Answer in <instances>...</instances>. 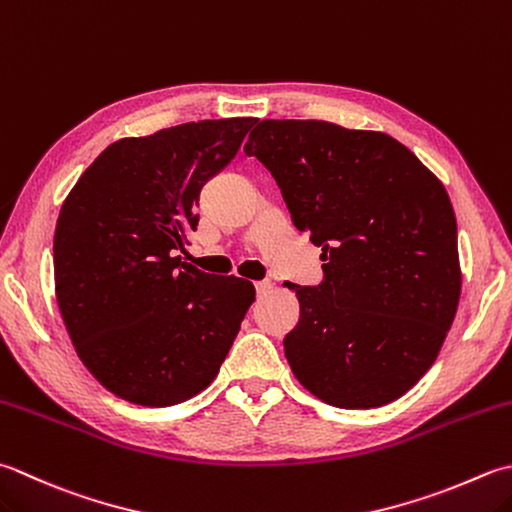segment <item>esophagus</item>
Masks as SVG:
<instances>
[{"label":"esophagus","instance_id":"1","mask_svg":"<svg viewBox=\"0 0 512 512\" xmlns=\"http://www.w3.org/2000/svg\"><path fill=\"white\" fill-rule=\"evenodd\" d=\"M270 288H273V284H270L268 279H264V282H255L257 295H266V293H270Z\"/></svg>","mask_w":512,"mask_h":512}]
</instances>
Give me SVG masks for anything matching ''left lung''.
Returning <instances> with one entry per match:
<instances>
[{
    "mask_svg": "<svg viewBox=\"0 0 512 512\" xmlns=\"http://www.w3.org/2000/svg\"><path fill=\"white\" fill-rule=\"evenodd\" d=\"M244 153L322 246L324 282L288 286L299 324L284 353L299 384L337 408L395 402L433 366L462 293L444 184L390 135L319 119H264Z\"/></svg>",
    "mask_w": 512,
    "mask_h": 512,
    "instance_id": "1",
    "label": "left lung"
}]
</instances>
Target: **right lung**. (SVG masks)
<instances>
[{
	"label": "right lung",
	"instance_id": "right-lung-1",
	"mask_svg": "<svg viewBox=\"0 0 512 512\" xmlns=\"http://www.w3.org/2000/svg\"><path fill=\"white\" fill-rule=\"evenodd\" d=\"M255 117L204 119L110 144L59 210L55 295L79 359L110 393L162 408L213 382L255 288L208 275L177 250L199 193Z\"/></svg>",
	"mask_w": 512,
	"mask_h": 512
}]
</instances>
